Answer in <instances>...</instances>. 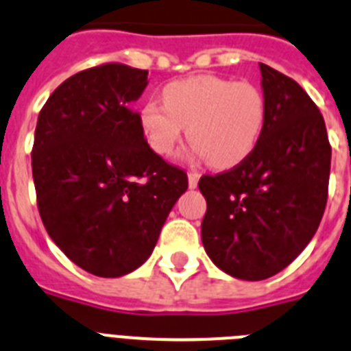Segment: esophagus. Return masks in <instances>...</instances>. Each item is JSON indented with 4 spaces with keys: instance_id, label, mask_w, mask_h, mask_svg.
Returning <instances> with one entry per match:
<instances>
[{
    "instance_id": "34e87169",
    "label": "esophagus",
    "mask_w": 351,
    "mask_h": 351,
    "mask_svg": "<svg viewBox=\"0 0 351 351\" xmlns=\"http://www.w3.org/2000/svg\"><path fill=\"white\" fill-rule=\"evenodd\" d=\"M199 176L201 173L199 171H189V187L191 189H196L197 187V182H199Z\"/></svg>"
}]
</instances>
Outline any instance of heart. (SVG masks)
<instances>
[{
	"label": "heart",
	"instance_id": "b5f03b06",
	"mask_svg": "<svg viewBox=\"0 0 351 351\" xmlns=\"http://www.w3.org/2000/svg\"><path fill=\"white\" fill-rule=\"evenodd\" d=\"M164 104L148 100L139 121L152 150L171 155L187 127L196 154L215 169L239 166L260 143L267 121L263 91L249 81L194 75L166 84Z\"/></svg>",
	"mask_w": 351,
	"mask_h": 351
}]
</instances>
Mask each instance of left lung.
Returning a JSON list of instances; mask_svg holds the SVG:
<instances>
[{
	"instance_id": "1",
	"label": "left lung",
	"mask_w": 351,
	"mask_h": 351,
	"mask_svg": "<svg viewBox=\"0 0 351 351\" xmlns=\"http://www.w3.org/2000/svg\"><path fill=\"white\" fill-rule=\"evenodd\" d=\"M267 121L243 162L203 175L201 240L230 276L261 281L288 267L322 222L328 197L330 143L318 106L304 88L260 63Z\"/></svg>"
}]
</instances>
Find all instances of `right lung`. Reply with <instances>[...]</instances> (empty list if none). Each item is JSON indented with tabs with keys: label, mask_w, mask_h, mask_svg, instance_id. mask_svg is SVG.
<instances>
[{
	"label": "right lung",
	"mask_w": 351,
	"mask_h": 351,
	"mask_svg": "<svg viewBox=\"0 0 351 351\" xmlns=\"http://www.w3.org/2000/svg\"><path fill=\"white\" fill-rule=\"evenodd\" d=\"M148 70L109 62L63 81L40 109L32 150L36 206L69 260L99 277L141 267L187 173L150 148L132 104Z\"/></svg>",
	"instance_id": "obj_1"
}]
</instances>
